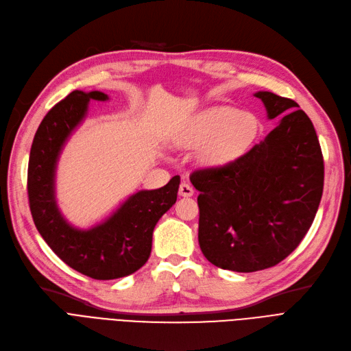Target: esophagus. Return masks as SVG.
<instances>
[{
	"label": "esophagus",
	"instance_id": "obj_1",
	"mask_svg": "<svg viewBox=\"0 0 351 351\" xmlns=\"http://www.w3.org/2000/svg\"><path fill=\"white\" fill-rule=\"evenodd\" d=\"M179 195L180 197H192L193 195V188L189 185V184H186V182H184V184H180V186H179Z\"/></svg>",
	"mask_w": 351,
	"mask_h": 351
}]
</instances>
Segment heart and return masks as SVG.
<instances>
[{"label": "heart", "mask_w": 351, "mask_h": 351, "mask_svg": "<svg viewBox=\"0 0 351 351\" xmlns=\"http://www.w3.org/2000/svg\"><path fill=\"white\" fill-rule=\"evenodd\" d=\"M261 134V121L252 112L231 107L202 110L182 124L175 136L179 147L204 146L199 159L206 166H224L247 153Z\"/></svg>", "instance_id": "1"}]
</instances>
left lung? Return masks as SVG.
Listing matches in <instances>:
<instances>
[{
    "label": "left lung",
    "instance_id": "left-lung-1",
    "mask_svg": "<svg viewBox=\"0 0 351 351\" xmlns=\"http://www.w3.org/2000/svg\"><path fill=\"white\" fill-rule=\"evenodd\" d=\"M262 99L278 125L240 159L195 171L198 241L206 261L226 270L271 267L288 257L313 224L324 188L315 128L293 99L269 90Z\"/></svg>",
    "mask_w": 351,
    "mask_h": 351
}]
</instances>
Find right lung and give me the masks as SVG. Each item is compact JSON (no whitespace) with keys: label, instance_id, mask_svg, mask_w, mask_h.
<instances>
[{"label":"right lung","instance_id":"add662e5","mask_svg":"<svg viewBox=\"0 0 351 351\" xmlns=\"http://www.w3.org/2000/svg\"><path fill=\"white\" fill-rule=\"evenodd\" d=\"M108 101L101 90H72L38 125L29 159L27 191L36 228L58 257L80 274L98 280L134 274L147 262L153 230L176 202L180 178L159 189H141L89 228L72 226L56 201V169L60 153L86 119L89 101Z\"/></svg>","mask_w":351,"mask_h":351}]
</instances>
